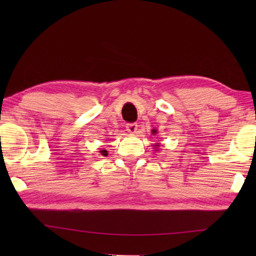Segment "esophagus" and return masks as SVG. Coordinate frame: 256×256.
I'll list each match as a JSON object with an SVG mask.
<instances>
[{"mask_svg":"<svg viewBox=\"0 0 256 256\" xmlns=\"http://www.w3.org/2000/svg\"><path fill=\"white\" fill-rule=\"evenodd\" d=\"M138 130V124L136 123H130L126 124V131L130 133H136Z\"/></svg>","mask_w":256,"mask_h":256,"instance_id":"34e87169","label":"esophagus"}]
</instances>
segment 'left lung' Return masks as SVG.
Instances as JSON below:
<instances>
[{
    "label": "left lung",
    "mask_w": 256,
    "mask_h": 256,
    "mask_svg": "<svg viewBox=\"0 0 256 256\" xmlns=\"http://www.w3.org/2000/svg\"><path fill=\"white\" fill-rule=\"evenodd\" d=\"M156 146H159V144H156Z\"/></svg>",
    "instance_id": "left-lung-1"
}]
</instances>
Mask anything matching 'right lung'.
<instances>
[{
	"instance_id": "right-lung-1",
	"label": "right lung",
	"mask_w": 256,
	"mask_h": 256,
	"mask_svg": "<svg viewBox=\"0 0 256 256\" xmlns=\"http://www.w3.org/2000/svg\"><path fill=\"white\" fill-rule=\"evenodd\" d=\"M100 154H102V156H107V154H107V151H106V150H104V149H102V150H100Z\"/></svg>"
}]
</instances>
